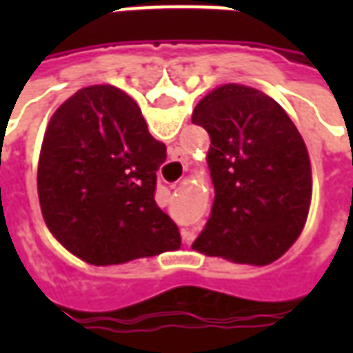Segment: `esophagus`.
Returning a JSON list of instances; mask_svg holds the SVG:
<instances>
[{
	"mask_svg": "<svg viewBox=\"0 0 353 353\" xmlns=\"http://www.w3.org/2000/svg\"><path fill=\"white\" fill-rule=\"evenodd\" d=\"M181 236H183V242H187V244H189V242H192V238H194V234H192L191 230L183 229V230H181Z\"/></svg>",
	"mask_w": 353,
	"mask_h": 353,
	"instance_id": "esophagus-1",
	"label": "esophagus"
}]
</instances>
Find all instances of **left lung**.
I'll use <instances>...</instances> for the list:
<instances>
[{
	"label": "left lung",
	"mask_w": 353,
	"mask_h": 353,
	"mask_svg": "<svg viewBox=\"0 0 353 353\" xmlns=\"http://www.w3.org/2000/svg\"><path fill=\"white\" fill-rule=\"evenodd\" d=\"M192 123L212 139L215 189L192 248L248 265L280 259L303 232L312 199L310 159L293 121L265 92L229 83L196 103Z\"/></svg>",
	"instance_id": "8db88e82"
}]
</instances>
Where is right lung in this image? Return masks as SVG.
I'll list each match as a JSON object with an SVG mask.
<instances>
[{"mask_svg": "<svg viewBox=\"0 0 353 353\" xmlns=\"http://www.w3.org/2000/svg\"><path fill=\"white\" fill-rule=\"evenodd\" d=\"M166 145L138 103L111 85L81 88L50 117L37 192L60 244L88 265H121L174 252L179 229L154 202Z\"/></svg>", "mask_w": 353, "mask_h": 353, "instance_id": "add662e5", "label": "right lung"}]
</instances>
